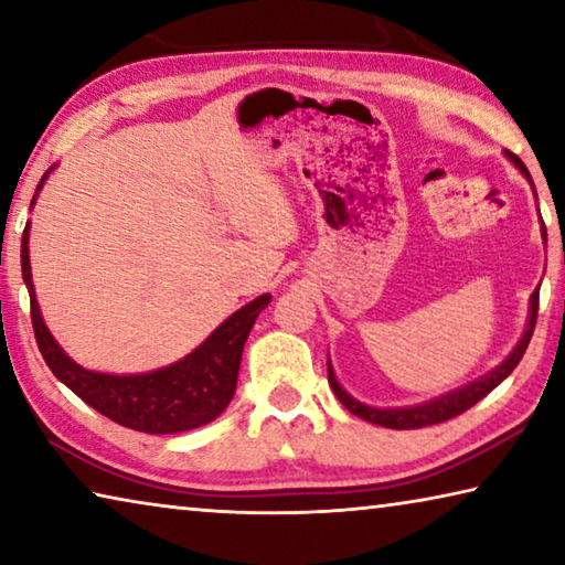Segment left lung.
I'll list each match as a JSON object with an SVG mask.
<instances>
[{
  "label": "left lung",
  "instance_id": "obj_1",
  "mask_svg": "<svg viewBox=\"0 0 565 565\" xmlns=\"http://www.w3.org/2000/svg\"><path fill=\"white\" fill-rule=\"evenodd\" d=\"M505 157L511 159V164L521 171V174L529 179V184L533 186L529 169H525L523 161L511 154V151H505ZM535 191V189H533ZM543 234H546V228H543ZM535 317H539V289L531 294V309H529V323H525V331L521 341L515 343L513 351L505 356L499 366L491 369L489 374L478 376L476 381H468L461 388H454L448 391V394L436 396L431 401H424V404H416V406H398V408H376V406H366L361 404V401L353 398L349 391H343V386L339 384L337 374H333V366L329 361V384L333 388V394L341 401L343 406H347L353 416H359L363 420H369V424H376V426H386V428H424V426H434V424H444V420L454 418L458 414H463V411L471 408L473 404H478L483 396H489L491 391L501 384V381L511 374V371L519 366V361L523 359L525 349H529V341L533 337V329H535Z\"/></svg>",
  "mask_w": 565,
  "mask_h": 565
}]
</instances>
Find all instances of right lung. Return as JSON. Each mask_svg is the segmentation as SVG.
Here are the masks:
<instances>
[{
    "instance_id": "add662e5",
    "label": "right lung",
    "mask_w": 565,
    "mask_h": 565,
    "mask_svg": "<svg viewBox=\"0 0 565 565\" xmlns=\"http://www.w3.org/2000/svg\"><path fill=\"white\" fill-rule=\"evenodd\" d=\"M52 169L42 177L36 194ZM22 279L30 291L36 347L52 374L66 388H72L84 404L141 434H181L212 424L216 416H222L228 401L234 398L238 363H242L248 331L271 301V294L256 296L254 301H248L218 323L194 351L164 369L145 371V374H102V371L84 369L66 356L46 329L32 281L30 224L24 226L22 234Z\"/></svg>"
}]
</instances>
